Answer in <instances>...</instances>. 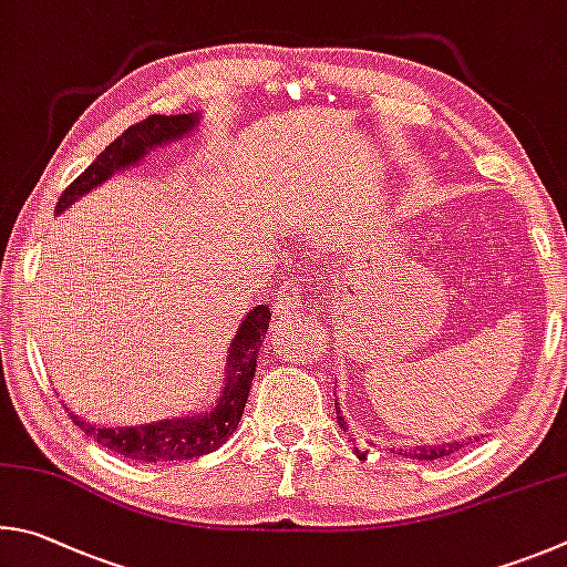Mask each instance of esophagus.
<instances>
[{
	"label": "esophagus",
	"instance_id": "1",
	"mask_svg": "<svg viewBox=\"0 0 567 567\" xmlns=\"http://www.w3.org/2000/svg\"><path fill=\"white\" fill-rule=\"evenodd\" d=\"M276 313L281 316V319H291V316H299L303 311V299L299 289H293V286H284L281 291L276 296V303H274Z\"/></svg>",
	"mask_w": 567,
	"mask_h": 567
}]
</instances>
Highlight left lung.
Listing matches in <instances>:
<instances>
[{
	"label": "left lung",
	"instance_id": "left-lung-1",
	"mask_svg": "<svg viewBox=\"0 0 567 567\" xmlns=\"http://www.w3.org/2000/svg\"><path fill=\"white\" fill-rule=\"evenodd\" d=\"M339 405V403H336ZM336 419H339V425L343 431H349L346 429V421H343V415H341V409H336ZM471 443H473V439H468ZM463 445H468V443H463V441H451V443H435V445H421L419 451H399V455H405V458H415V461H439V458H443V455H451V453H455L458 449H463Z\"/></svg>",
	"mask_w": 567,
	"mask_h": 567
}]
</instances>
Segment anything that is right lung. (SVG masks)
<instances>
[{
	"label": "right lung",
	"instance_id": "add662e5",
	"mask_svg": "<svg viewBox=\"0 0 567 567\" xmlns=\"http://www.w3.org/2000/svg\"><path fill=\"white\" fill-rule=\"evenodd\" d=\"M202 124V112L176 114V116H148L144 122L128 126L126 132L114 138L82 174H79L64 194L56 202V214L66 212L79 198L94 192L96 186L109 182L116 172L132 168L144 162L146 154L154 148L166 146L172 142H182L194 128ZM271 311L268 306H254L248 311L228 343L226 355V379L216 401L206 405L202 413H184L142 425H94L79 419L72 413L74 423L86 435H92L94 443L116 455L132 458L138 463H158V461H188L206 455L231 439L238 429L244 405L251 391V381L256 373V355L261 351Z\"/></svg>",
	"mask_w": 567,
	"mask_h": 567
}]
</instances>
